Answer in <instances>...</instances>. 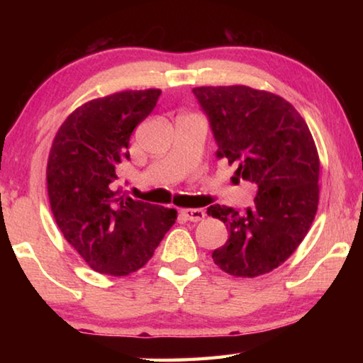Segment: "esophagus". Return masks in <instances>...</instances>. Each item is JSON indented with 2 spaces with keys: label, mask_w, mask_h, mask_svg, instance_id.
<instances>
[{
  "label": "esophagus",
  "mask_w": 363,
  "mask_h": 363,
  "mask_svg": "<svg viewBox=\"0 0 363 363\" xmlns=\"http://www.w3.org/2000/svg\"><path fill=\"white\" fill-rule=\"evenodd\" d=\"M181 216L190 220V223H199V220H203L205 219V211L203 210H199V208H186V210H181Z\"/></svg>",
  "instance_id": "esophagus-1"
}]
</instances>
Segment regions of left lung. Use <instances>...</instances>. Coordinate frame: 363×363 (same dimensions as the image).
Segmentation results:
<instances>
[{
    "label": "left lung",
    "mask_w": 363,
    "mask_h": 363,
    "mask_svg": "<svg viewBox=\"0 0 363 363\" xmlns=\"http://www.w3.org/2000/svg\"><path fill=\"white\" fill-rule=\"evenodd\" d=\"M210 118L216 157L237 164L235 176L255 184L245 213L211 205L229 240L213 261L235 277H257L284 264L304 240L318 206L320 160L306 121L290 102L250 86L194 88Z\"/></svg>",
    "instance_id": "obj_1"
}]
</instances>
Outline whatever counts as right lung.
Segmentation results:
<instances>
[{
    "mask_svg": "<svg viewBox=\"0 0 363 363\" xmlns=\"http://www.w3.org/2000/svg\"><path fill=\"white\" fill-rule=\"evenodd\" d=\"M162 91H121L84 102L54 136L46 184L56 224L96 272L125 277L153 256L177 211L121 195V163L130 138Z\"/></svg>",
    "mask_w": 363,
    "mask_h": 363,
    "instance_id": "1",
    "label": "right lung"
}]
</instances>
